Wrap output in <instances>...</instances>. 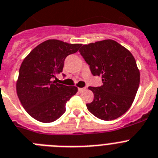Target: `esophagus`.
I'll list each match as a JSON object with an SVG mask.
<instances>
[{"label":"esophagus","mask_w":158,"mask_h":158,"mask_svg":"<svg viewBox=\"0 0 158 158\" xmlns=\"http://www.w3.org/2000/svg\"><path fill=\"white\" fill-rule=\"evenodd\" d=\"M85 89H86V88H79V89H78L79 92H83V91H85Z\"/></svg>","instance_id":"1"}]
</instances>
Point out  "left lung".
I'll use <instances>...</instances> for the list:
<instances>
[{
  "label": "left lung",
  "instance_id": "8db88e82",
  "mask_svg": "<svg viewBox=\"0 0 158 158\" xmlns=\"http://www.w3.org/2000/svg\"><path fill=\"white\" fill-rule=\"evenodd\" d=\"M94 76L102 77L103 85L89 87L94 93L86 104L91 114L99 119L112 121L127 112L140 84V72L135 58L127 48L114 40L84 44L79 50Z\"/></svg>",
  "mask_w": 158,
  "mask_h": 158
}]
</instances>
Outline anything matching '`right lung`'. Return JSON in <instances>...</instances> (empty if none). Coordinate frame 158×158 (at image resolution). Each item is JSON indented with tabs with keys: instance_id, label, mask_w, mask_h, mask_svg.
I'll return each mask as SVG.
<instances>
[{
	"instance_id": "add662e5",
	"label": "right lung",
	"mask_w": 158,
	"mask_h": 158,
	"mask_svg": "<svg viewBox=\"0 0 158 158\" xmlns=\"http://www.w3.org/2000/svg\"><path fill=\"white\" fill-rule=\"evenodd\" d=\"M81 46L47 40L24 59L16 89L21 105L32 118L48 123L65 112L66 102L77 94V88L56 83L53 78L62 72L66 56L77 52Z\"/></svg>"
}]
</instances>
